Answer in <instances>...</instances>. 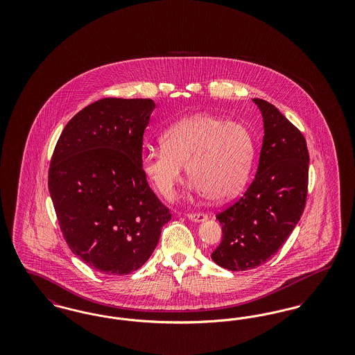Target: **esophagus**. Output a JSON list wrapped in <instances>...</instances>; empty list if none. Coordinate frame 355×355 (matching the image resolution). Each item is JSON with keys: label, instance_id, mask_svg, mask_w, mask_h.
<instances>
[{"label": "esophagus", "instance_id": "1", "mask_svg": "<svg viewBox=\"0 0 355 355\" xmlns=\"http://www.w3.org/2000/svg\"><path fill=\"white\" fill-rule=\"evenodd\" d=\"M187 218L193 222H203L207 220V216L203 213H191V214H187Z\"/></svg>", "mask_w": 355, "mask_h": 355}]
</instances>
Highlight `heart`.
Returning a JSON list of instances; mask_svg holds the SVG:
<instances>
[{
	"instance_id": "obj_1",
	"label": "heart",
	"mask_w": 355,
	"mask_h": 355,
	"mask_svg": "<svg viewBox=\"0 0 355 355\" xmlns=\"http://www.w3.org/2000/svg\"><path fill=\"white\" fill-rule=\"evenodd\" d=\"M159 142L161 149L142 153L141 170L164 198L173 197L182 166L190 189L213 202L233 198L249 180L255 142L242 122L196 114L173 123Z\"/></svg>"
}]
</instances>
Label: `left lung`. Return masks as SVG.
I'll return each mask as SVG.
<instances>
[{
    "label": "left lung",
    "instance_id": "obj_1",
    "mask_svg": "<svg viewBox=\"0 0 355 355\" xmlns=\"http://www.w3.org/2000/svg\"><path fill=\"white\" fill-rule=\"evenodd\" d=\"M263 119V141L253 182L217 214L222 241L211 259L223 269H254L285 243L304 213L309 152L302 133L270 102L253 98Z\"/></svg>",
    "mask_w": 355,
    "mask_h": 355
}]
</instances>
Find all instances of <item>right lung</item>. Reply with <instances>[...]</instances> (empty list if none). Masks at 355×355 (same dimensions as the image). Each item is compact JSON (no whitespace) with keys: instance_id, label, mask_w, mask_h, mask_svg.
I'll use <instances>...</instances> for the list:
<instances>
[{"instance_id":"right-lung-1","label":"right lung","mask_w":355,"mask_h":355,"mask_svg":"<svg viewBox=\"0 0 355 355\" xmlns=\"http://www.w3.org/2000/svg\"><path fill=\"white\" fill-rule=\"evenodd\" d=\"M150 98H103L70 119L49 169V193L73 254L94 270L125 275L152 255L169 209L141 170Z\"/></svg>"}]
</instances>
